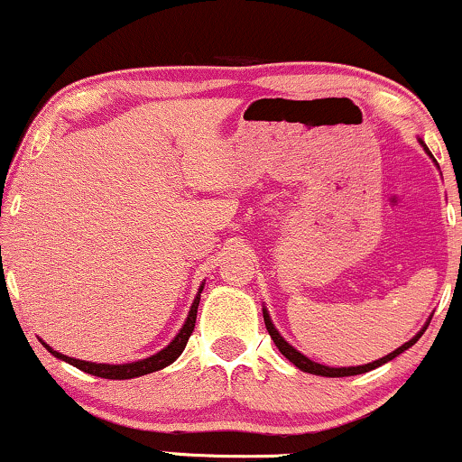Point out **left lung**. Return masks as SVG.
<instances>
[{"label": "left lung", "mask_w": 462, "mask_h": 462, "mask_svg": "<svg viewBox=\"0 0 462 462\" xmlns=\"http://www.w3.org/2000/svg\"><path fill=\"white\" fill-rule=\"evenodd\" d=\"M419 144L423 146V151L429 154V157L433 159V154L429 152L427 144H425V142L420 140V138H419ZM262 311H263V322H265V328H268V333H270V337H272V341L276 343L278 352H281V354L284 356V358H287L289 362H293L299 370H303V373H310V374H318V376H354V374H362V373H368V370L379 368V366H383V364H387L389 360H393L395 356H400L402 352H406L408 347H412L414 343H417V341L420 339V335H423L425 330H427L429 322H431V316H429V320L425 322V327L420 328L419 333L414 335L411 341H406L404 346H400L398 349H395V352L387 354V356H383V358H379V360L368 362V364H362V366H341V368H333V366H324V364H318V362H314V360H310L308 356H303L301 352H297V349H295L293 346H291V343H289L287 339H284V337H282L281 333H278V328L274 327V322H272L270 311L265 310V305L262 308Z\"/></svg>", "instance_id": "8db88e82"}]
</instances>
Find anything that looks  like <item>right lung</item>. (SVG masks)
Masks as SVG:
<instances>
[{
  "label": "right lung",
  "mask_w": 462,
  "mask_h": 462,
  "mask_svg": "<svg viewBox=\"0 0 462 462\" xmlns=\"http://www.w3.org/2000/svg\"><path fill=\"white\" fill-rule=\"evenodd\" d=\"M205 289V282L199 287V293L194 297V301L190 305V311H188L186 316V322L184 327L180 328V333L173 337L171 341H169V346L161 349L154 356H148L144 360H138V362H127V364H98V362H86V360H77V358H69V356H64L60 352H56V349H51L48 343H43V347L48 349V352L54 356L58 360H64L69 362L70 366L83 370V373L88 374H94V376H102V379H134V376H142V374H148V373H157V370L169 366V364H173L175 360L180 358L181 352H184L188 339H190L192 330H194V322H197V310H199V301H200V293H203Z\"/></svg>",
  "instance_id": "obj_1"
}]
</instances>
